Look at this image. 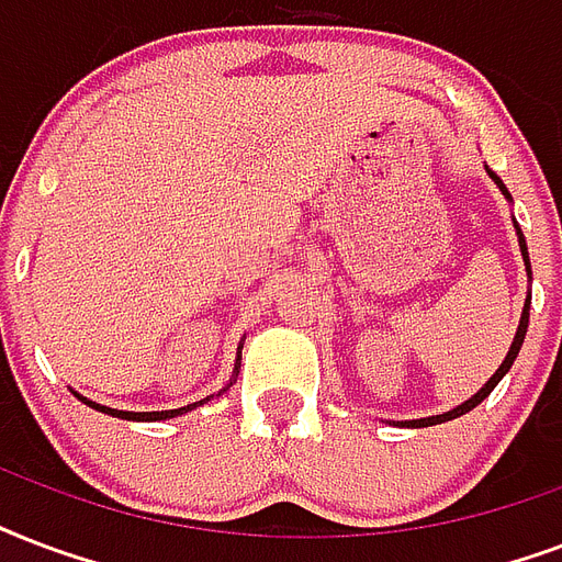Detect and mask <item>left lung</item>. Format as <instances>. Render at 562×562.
<instances>
[{"mask_svg": "<svg viewBox=\"0 0 562 562\" xmlns=\"http://www.w3.org/2000/svg\"><path fill=\"white\" fill-rule=\"evenodd\" d=\"M486 176L493 178V181H495V187H498V190H502V195H504V199H507V202H513L510 190H507V187H504V181H502V178L495 176V172H493V169H490V167H486ZM513 228H516V237H519V251H521V260H525V272H528V281H530V258H528V243H525V234H521L519 222H516V220H513ZM528 319H530V293H528V299H525V307H521V319H519V328H516V337H513V342H510V351H507V358L502 360V367L495 369V375L490 378V381H486V384L481 386V390H477L475 395H472V398H467V402H463V404H458V407H451V411H446V413H437V416H425V419H402V422H393V425H398V428H428V425H442V422H448V419H458V416H463V413L475 411L477 404L484 402L486 395L493 393L495 386H498V381H502V378L507 375V372H510L513 360L519 358V349H521V342H525V334H528Z\"/></svg>", "mask_w": 562, "mask_h": 562, "instance_id": "1", "label": "left lung"}]
</instances>
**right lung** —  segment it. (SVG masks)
Here are the masks:
<instances>
[{"mask_svg": "<svg viewBox=\"0 0 562 562\" xmlns=\"http://www.w3.org/2000/svg\"><path fill=\"white\" fill-rule=\"evenodd\" d=\"M240 360H243V340L240 346H237V360H234V372H232V381L228 384L222 386L220 393L222 395L228 386H234V381H237V375H240ZM76 393V390H72ZM216 395H207V398H202V402H193V404H187V407H178V411H149V413H134V411H116V407H104V404H95L90 402V398H85V395H78L76 398H81V402L87 404V407H93V411L99 413H108V416H116V419H128V422H160V419H176V416H181V413H190L195 411V407H202V404H207L211 398H216Z\"/></svg>", "mask_w": 562, "mask_h": 562, "instance_id": "1", "label": "right lung"}]
</instances>
